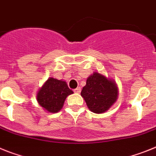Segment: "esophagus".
Wrapping results in <instances>:
<instances>
[{
    "mask_svg": "<svg viewBox=\"0 0 156 156\" xmlns=\"http://www.w3.org/2000/svg\"><path fill=\"white\" fill-rule=\"evenodd\" d=\"M74 92L75 93H80V92H81V88H80V87L76 88L75 89H74Z\"/></svg>",
    "mask_w": 156,
    "mask_h": 156,
    "instance_id": "1",
    "label": "esophagus"
}]
</instances>
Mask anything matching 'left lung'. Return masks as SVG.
Returning <instances> with one entry per match:
<instances>
[{
	"instance_id": "obj_1",
	"label": "left lung",
	"mask_w": 156,
	"mask_h": 156,
	"mask_svg": "<svg viewBox=\"0 0 156 156\" xmlns=\"http://www.w3.org/2000/svg\"><path fill=\"white\" fill-rule=\"evenodd\" d=\"M118 95L115 82L96 71L87 78L81 93L89 110L96 114L107 112L116 102Z\"/></svg>"
}]
</instances>
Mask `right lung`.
Listing matches in <instances>:
<instances>
[{
	"label": "right lung",
	"mask_w": 156,
	"mask_h": 156,
	"mask_svg": "<svg viewBox=\"0 0 156 156\" xmlns=\"http://www.w3.org/2000/svg\"><path fill=\"white\" fill-rule=\"evenodd\" d=\"M73 91L67 82L62 80L49 78L37 93V101L40 106L50 113H57L61 110L67 96Z\"/></svg>",
	"instance_id": "1"
}]
</instances>
